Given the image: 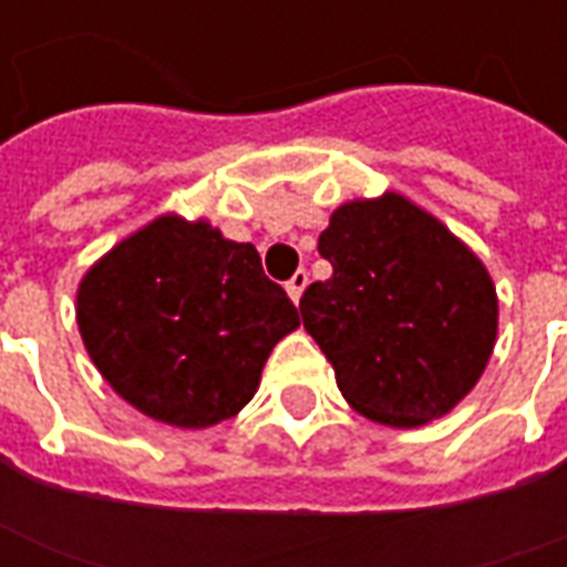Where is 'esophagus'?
Instances as JSON below:
<instances>
[{"label": "esophagus", "instance_id": "obj_1", "mask_svg": "<svg viewBox=\"0 0 567 567\" xmlns=\"http://www.w3.org/2000/svg\"><path fill=\"white\" fill-rule=\"evenodd\" d=\"M309 285V272L307 270H297L288 282H285V291H288V297L295 300V303H300V297H303V291H307Z\"/></svg>", "mask_w": 567, "mask_h": 567}]
</instances>
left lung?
<instances>
[{"label":"left lung","mask_w":567,"mask_h":567,"mask_svg":"<svg viewBox=\"0 0 567 567\" xmlns=\"http://www.w3.org/2000/svg\"><path fill=\"white\" fill-rule=\"evenodd\" d=\"M319 255L333 276L309 285L300 316L349 406L419 427L462 404L498 340V295L474 248L385 190L337 206Z\"/></svg>","instance_id":"8db88e82"}]
</instances>
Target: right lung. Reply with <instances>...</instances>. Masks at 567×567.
I'll use <instances>...</instances> for the list:
<instances>
[{"label":"right lung","mask_w":567,"mask_h":567,"mask_svg":"<svg viewBox=\"0 0 567 567\" xmlns=\"http://www.w3.org/2000/svg\"><path fill=\"white\" fill-rule=\"evenodd\" d=\"M87 355L142 416L212 427L255 398L272 346L300 328L251 243L163 212L81 276Z\"/></svg>","instance_id":"1"}]
</instances>
